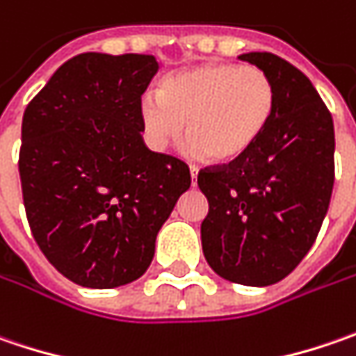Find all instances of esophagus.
I'll return each mask as SVG.
<instances>
[{"label": "esophagus", "instance_id": "34e87169", "mask_svg": "<svg viewBox=\"0 0 356 356\" xmlns=\"http://www.w3.org/2000/svg\"><path fill=\"white\" fill-rule=\"evenodd\" d=\"M189 171H191V183H197V175H199V169H197V167H195V165H191V167H189Z\"/></svg>", "mask_w": 356, "mask_h": 356}]
</instances>
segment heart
I'll use <instances>...</instances> for the list:
<instances>
[{
	"label": "heart",
	"instance_id": "1",
	"mask_svg": "<svg viewBox=\"0 0 356 356\" xmlns=\"http://www.w3.org/2000/svg\"><path fill=\"white\" fill-rule=\"evenodd\" d=\"M277 109V87L255 65L203 63L167 75L157 95L137 103L143 141L167 151L191 133L187 153L227 163L243 157L261 139Z\"/></svg>",
	"mask_w": 356,
	"mask_h": 356
}]
</instances>
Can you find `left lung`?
Here are the masks:
<instances>
[{
	"label": "left lung",
	"instance_id": "obj_1",
	"mask_svg": "<svg viewBox=\"0 0 356 356\" xmlns=\"http://www.w3.org/2000/svg\"><path fill=\"white\" fill-rule=\"evenodd\" d=\"M239 59L269 73L277 109L243 157L199 171L209 201L201 243L219 277L267 286L285 279L317 239L334 183V127L302 71L267 51Z\"/></svg>",
	"mask_w": 356,
	"mask_h": 356
}]
</instances>
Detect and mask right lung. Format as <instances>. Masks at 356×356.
<instances>
[{"label":"right lung","instance_id":"1","mask_svg":"<svg viewBox=\"0 0 356 356\" xmlns=\"http://www.w3.org/2000/svg\"><path fill=\"white\" fill-rule=\"evenodd\" d=\"M157 70L153 55H75L25 107V215L43 255L77 285L139 279L191 185L185 163L141 137L137 103Z\"/></svg>","mask_w":356,"mask_h":356}]
</instances>
